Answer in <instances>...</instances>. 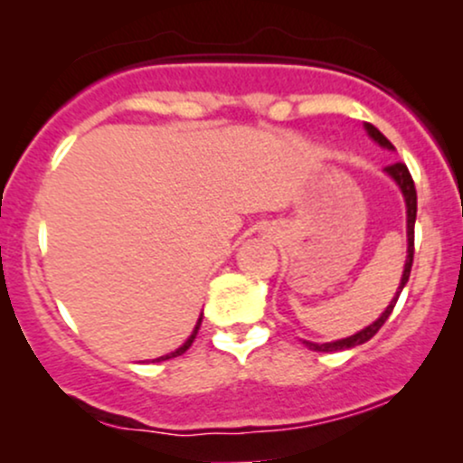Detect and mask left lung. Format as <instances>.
I'll use <instances>...</instances> for the list:
<instances>
[{
	"label": "left lung",
	"instance_id": "left-lung-1",
	"mask_svg": "<svg viewBox=\"0 0 463 463\" xmlns=\"http://www.w3.org/2000/svg\"><path fill=\"white\" fill-rule=\"evenodd\" d=\"M365 130H368V135L379 143L381 147H387V150H394V146H392L390 141H387V137L381 132L379 128H374L372 124H365ZM385 174L390 176L394 183L401 187L402 191V198H405V204H407V261H405V269H402V279H401V285H398L396 289V296L392 298L390 305H387V309L381 313V317L376 322H372L370 326H365L364 331L350 335V337H344V339H337V342H328V344H313V342H305L307 346L311 350H317V353H335V350H346V348H354V346H361V344H365L368 339L374 337L376 333H379V328L383 326L387 317L392 316V311H394L396 302H398V296H401L402 287L407 285L409 280V274H411V265H413V226H416V211H418V195H416V184H413V178L411 174H409L407 165L405 163H394V165H387L385 167Z\"/></svg>",
	"mask_w": 463,
	"mask_h": 463
}]
</instances>
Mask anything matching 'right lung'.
I'll return each instance as SVG.
<instances>
[{
  "label": "right lung",
  "mask_w": 463,
  "mask_h": 463,
  "mask_svg": "<svg viewBox=\"0 0 463 463\" xmlns=\"http://www.w3.org/2000/svg\"><path fill=\"white\" fill-rule=\"evenodd\" d=\"M200 324H202V317H200V320H198V324H195V328H194V333H191V337L187 339V342H184V344H183V346H180V348H176V350H174V353L165 354V357L152 359V364H154V361H165V359H172V357H178V354H183V353H184V350H187V348L191 346V344H194L195 335H198V331H200Z\"/></svg>",
  "instance_id": "obj_1"
}]
</instances>
